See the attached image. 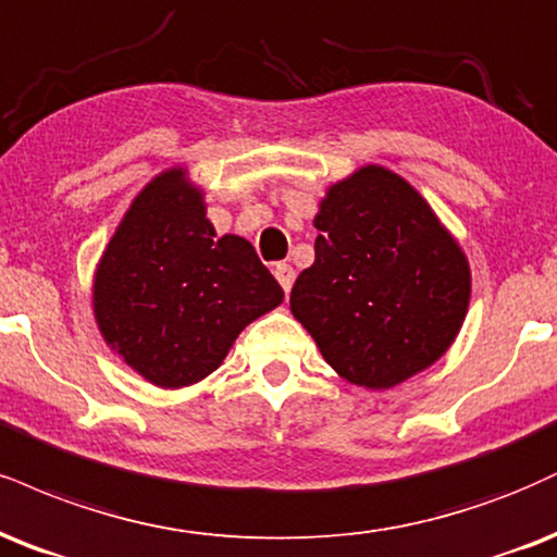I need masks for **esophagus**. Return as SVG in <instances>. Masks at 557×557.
<instances>
[{
	"instance_id": "34e87169",
	"label": "esophagus",
	"mask_w": 557,
	"mask_h": 557,
	"mask_svg": "<svg viewBox=\"0 0 557 557\" xmlns=\"http://www.w3.org/2000/svg\"><path fill=\"white\" fill-rule=\"evenodd\" d=\"M274 277H277V283L283 285V290L287 293L293 287V280H296V270H293L290 264H285V261H280V264H274Z\"/></svg>"
}]
</instances>
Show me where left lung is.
<instances>
[{"instance_id":"obj_1","label":"left lung","mask_w":557,"mask_h":557,"mask_svg":"<svg viewBox=\"0 0 557 557\" xmlns=\"http://www.w3.org/2000/svg\"><path fill=\"white\" fill-rule=\"evenodd\" d=\"M317 259L290 311L339 376L392 388L451 347L472 274L457 238L397 173L366 165L326 189L313 218Z\"/></svg>"}]
</instances>
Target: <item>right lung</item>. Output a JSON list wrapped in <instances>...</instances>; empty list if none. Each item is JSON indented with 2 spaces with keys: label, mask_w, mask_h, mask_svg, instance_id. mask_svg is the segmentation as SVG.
I'll return each mask as SVG.
<instances>
[{
  "label": "right lung",
  "mask_w": 557,
  "mask_h": 557,
  "mask_svg": "<svg viewBox=\"0 0 557 557\" xmlns=\"http://www.w3.org/2000/svg\"><path fill=\"white\" fill-rule=\"evenodd\" d=\"M283 298L249 240L218 238L184 169L163 171L134 197L92 280L103 339L160 388L210 376L246 324Z\"/></svg>",
  "instance_id": "right-lung-1"
}]
</instances>
